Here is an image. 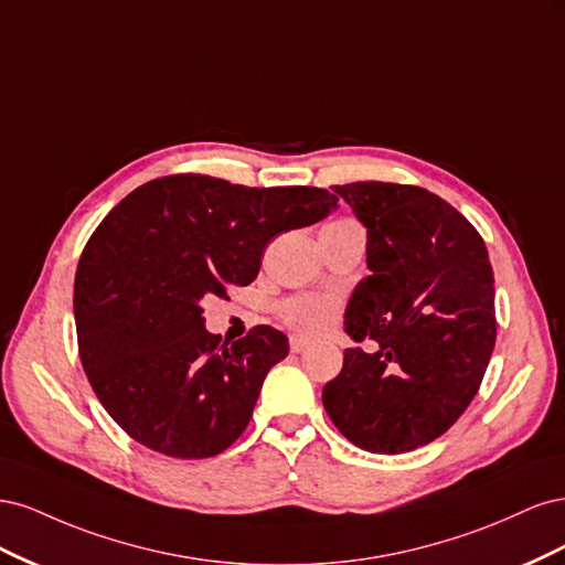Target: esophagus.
Returning <instances> with one entry per match:
<instances>
[{"label":"esophagus","mask_w":565,"mask_h":565,"mask_svg":"<svg viewBox=\"0 0 565 565\" xmlns=\"http://www.w3.org/2000/svg\"><path fill=\"white\" fill-rule=\"evenodd\" d=\"M306 349V341L301 337H289V351L301 353Z\"/></svg>","instance_id":"34e87169"}]
</instances>
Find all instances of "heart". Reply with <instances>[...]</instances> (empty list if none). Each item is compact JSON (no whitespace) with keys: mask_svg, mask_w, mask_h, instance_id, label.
Instances as JSON below:
<instances>
[{"mask_svg":"<svg viewBox=\"0 0 565 565\" xmlns=\"http://www.w3.org/2000/svg\"><path fill=\"white\" fill-rule=\"evenodd\" d=\"M341 224V221H337ZM339 313V306L332 297L322 295H297L282 301L280 318L289 330L303 337H318L328 332Z\"/></svg>","mask_w":565,"mask_h":565,"instance_id":"b5f03b06","label":"heart"}]
</instances>
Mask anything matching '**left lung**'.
I'll list each match as a JSON object with an SVG mask.
<instances>
[{
	"mask_svg": "<svg viewBox=\"0 0 565 565\" xmlns=\"http://www.w3.org/2000/svg\"><path fill=\"white\" fill-rule=\"evenodd\" d=\"M367 228L370 276L347 306L344 351L322 388L337 429L367 452L398 455L446 434L469 407L494 349V278L483 237L419 185H334Z\"/></svg>",
	"mask_w": 565,
	"mask_h": 565,
	"instance_id": "left-lung-1",
	"label": "left lung"
}]
</instances>
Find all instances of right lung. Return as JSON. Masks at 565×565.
Wrapping results in <instances>:
<instances>
[{
    "label": "right lung",
    "instance_id": "right-lung-1",
    "mask_svg": "<svg viewBox=\"0 0 565 565\" xmlns=\"http://www.w3.org/2000/svg\"><path fill=\"white\" fill-rule=\"evenodd\" d=\"M337 200L313 185L172 174L139 185L100 221L75 273L79 361L136 443L204 459L243 436L287 337L256 324L221 344L204 330L200 301L249 285L273 237L316 224Z\"/></svg>",
    "mask_w": 565,
    "mask_h": 565
}]
</instances>
